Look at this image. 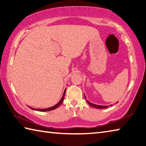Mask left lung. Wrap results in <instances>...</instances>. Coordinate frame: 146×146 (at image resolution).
Instances as JSON below:
<instances>
[{
    "label": "left lung",
    "instance_id": "left-lung-1",
    "mask_svg": "<svg viewBox=\"0 0 146 146\" xmlns=\"http://www.w3.org/2000/svg\"><path fill=\"white\" fill-rule=\"evenodd\" d=\"M85 98L86 99V96H85ZM87 103H88L89 105H91V106H92V107H95V108H106L108 107V106H103V105H98L94 104V103H91L90 102H89L88 100H87ZM110 106H112V105H110Z\"/></svg>",
    "mask_w": 146,
    "mask_h": 146
}]
</instances>
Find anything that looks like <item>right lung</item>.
<instances>
[{
    "mask_svg": "<svg viewBox=\"0 0 146 146\" xmlns=\"http://www.w3.org/2000/svg\"><path fill=\"white\" fill-rule=\"evenodd\" d=\"M65 92H66V89L64 90V93H63L62 95V98L60 99V100L59 101V102H58L56 105L53 106L52 107H50V108H43V109H38V108H32L31 107H29V108H31V109L34 110H38V111H40V112H46V111H50V110H54L55 108H57V107H59V106L62 104V103L63 102V101H64V96H65Z\"/></svg>",
    "mask_w": 146,
    "mask_h": 146,
    "instance_id": "add662e5",
    "label": "right lung"
}]
</instances>
